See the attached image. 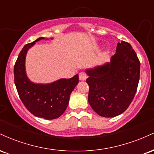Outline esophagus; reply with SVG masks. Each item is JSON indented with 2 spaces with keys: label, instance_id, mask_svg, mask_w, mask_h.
I'll list each match as a JSON object with an SVG mask.
<instances>
[{
  "label": "esophagus",
  "instance_id": "obj_1",
  "mask_svg": "<svg viewBox=\"0 0 154 154\" xmlns=\"http://www.w3.org/2000/svg\"><path fill=\"white\" fill-rule=\"evenodd\" d=\"M87 75H86L85 73H84V72H80V73L79 74V80H82V81H84L86 79H87Z\"/></svg>",
  "mask_w": 154,
  "mask_h": 154
}]
</instances>
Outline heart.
Here are the masks:
<instances>
[{
  "label": "heart",
  "instance_id": "heart-1",
  "mask_svg": "<svg viewBox=\"0 0 154 154\" xmlns=\"http://www.w3.org/2000/svg\"><path fill=\"white\" fill-rule=\"evenodd\" d=\"M107 52H108V51H106V53H107Z\"/></svg>",
  "mask_w": 154,
  "mask_h": 154
}]
</instances>
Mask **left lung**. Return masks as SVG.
I'll use <instances>...</instances> for the list:
<instances>
[{
    "mask_svg": "<svg viewBox=\"0 0 154 154\" xmlns=\"http://www.w3.org/2000/svg\"><path fill=\"white\" fill-rule=\"evenodd\" d=\"M140 67L131 45L122 41L109 62L85 70L88 103L98 115L114 117L128 109L137 91Z\"/></svg>",
    "mask_w": 154,
    "mask_h": 154,
    "instance_id": "left-lung-1",
    "label": "left lung"
}]
</instances>
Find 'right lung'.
<instances>
[{
	"instance_id": "right-lung-1",
	"label": "right lung",
	"mask_w": 154,
	"mask_h": 154,
	"mask_svg": "<svg viewBox=\"0 0 154 154\" xmlns=\"http://www.w3.org/2000/svg\"><path fill=\"white\" fill-rule=\"evenodd\" d=\"M45 39L39 38L24 45L21 51L14 69V82L19 98L29 112L37 117L54 119L66 109L70 95L79 82V77L76 75L72 78H61L46 84L33 82L29 79L25 68L27 51L36 42Z\"/></svg>"
}]
</instances>
